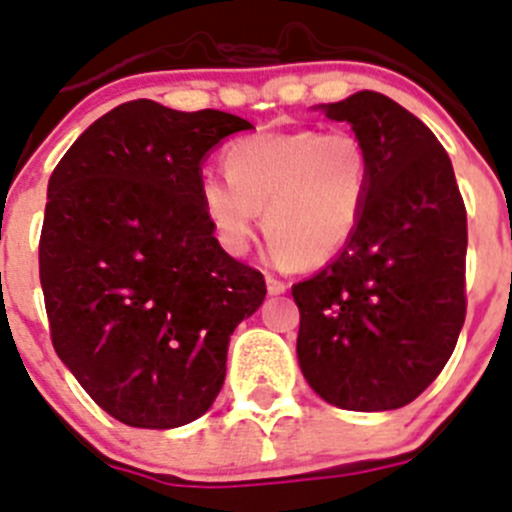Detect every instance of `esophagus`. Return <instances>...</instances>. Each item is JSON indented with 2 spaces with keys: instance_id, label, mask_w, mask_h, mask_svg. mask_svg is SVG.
I'll list each match as a JSON object with an SVG mask.
<instances>
[{
  "instance_id": "1",
  "label": "esophagus",
  "mask_w": 512,
  "mask_h": 512,
  "mask_svg": "<svg viewBox=\"0 0 512 512\" xmlns=\"http://www.w3.org/2000/svg\"><path fill=\"white\" fill-rule=\"evenodd\" d=\"M265 283H267V293L270 295H283L285 290H288V283L280 278H275V275H267Z\"/></svg>"
}]
</instances>
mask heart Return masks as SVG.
Listing matches in <instances>:
<instances>
[{"instance_id":"1","label":"heart","mask_w":512,"mask_h":512,"mask_svg":"<svg viewBox=\"0 0 512 512\" xmlns=\"http://www.w3.org/2000/svg\"><path fill=\"white\" fill-rule=\"evenodd\" d=\"M227 176L199 181V204L219 245L242 255L257 214L280 260L318 267L351 242L371 197V156L351 131L293 128L247 136L224 151Z\"/></svg>"}]
</instances>
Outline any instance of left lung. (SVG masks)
<instances>
[{
	"mask_svg": "<svg viewBox=\"0 0 512 512\" xmlns=\"http://www.w3.org/2000/svg\"><path fill=\"white\" fill-rule=\"evenodd\" d=\"M321 111L351 123L374 181L351 242L293 285L300 369L333 407H407L450 361L465 323V202L447 151L407 108L361 90Z\"/></svg>",
	"mask_w": 512,
	"mask_h": 512,
	"instance_id": "1",
	"label": "left lung"
}]
</instances>
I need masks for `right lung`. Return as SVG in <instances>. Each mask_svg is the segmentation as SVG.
I'll return each instance as SVG.
<instances>
[{"instance_id":"obj_1","label":"right lung","mask_w":512,"mask_h":512,"mask_svg":"<svg viewBox=\"0 0 512 512\" xmlns=\"http://www.w3.org/2000/svg\"><path fill=\"white\" fill-rule=\"evenodd\" d=\"M252 123L131 100L93 123L55 166L40 283L57 356L128 427L202 417L227 374L234 328L265 278L219 247L199 204L202 159Z\"/></svg>"}]
</instances>
